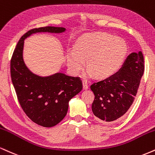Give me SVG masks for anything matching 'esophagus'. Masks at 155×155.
Returning a JSON list of instances; mask_svg holds the SVG:
<instances>
[{"mask_svg":"<svg viewBox=\"0 0 155 155\" xmlns=\"http://www.w3.org/2000/svg\"><path fill=\"white\" fill-rule=\"evenodd\" d=\"M83 88L84 89H85V90H87V89H88L89 88L88 84H87V82L86 80H83Z\"/></svg>","mask_w":155,"mask_h":155,"instance_id":"esophagus-1","label":"esophagus"}]
</instances>
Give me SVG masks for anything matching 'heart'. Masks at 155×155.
I'll list each match as a JSON object with an SVG mask.
<instances>
[{
	"instance_id": "obj_1",
	"label": "heart",
	"mask_w": 155,
	"mask_h": 155,
	"mask_svg": "<svg viewBox=\"0 0 155 155\" xmlns=\"http://www.w3.org/2000/svg\"><path fill=\"white\" fill-rule=\"evenodd\" d=\"M126 42L106 32L86 35L75 45V50L67 54L68 67L74 74H78L87 60L88 74L95 73L100 78H107L120 68L126 53Z\"/></svg>"
}]
</instances>
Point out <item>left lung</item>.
Wrapping results in <instances>:
<instances>
[{"mask_svg": "<svg viewBox=\"0 0 155 155\" xmlns=\"http://www.w3.org/2000/svg\"><path fill=\"white\" fill-rule=\"evenodd\" d=\"M143 71L142 53H132L119 71L91 85L94 94L92 110L99 120L113 123L128 110L137 94Z\"/></svg>", "mask_w": 155, "mask_h": 155, "instance_id": "1", "label": "left lung"}]
</instances>
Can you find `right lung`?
I'll use <instances>...</instances> for the list:
<instances>
[{
    "label": "right lung",
    "mask_w": 155,
    "mask_h": 155,
    "mask_svg": "<svg viewBox=\"0 0 155 155\" xmlns=\"http://www.w3.org/2000/svg\"><path fill=\"white\" fill-rule=\"evenodd\" d=\"M65 30L55 27L30 29L20 38L11 59V77L18 102L26 115L43 127H53L64 118L68 102L81 92L82 81L80 77L62 73L47 77L32 74L23 61L24 40L34 33H61Z\"/></svg>",
    "instance_id": "obj_1"
}]
</instances>
